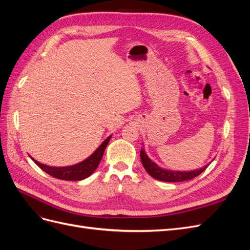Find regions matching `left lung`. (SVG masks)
Wrapping results in <instances>:
<instances>
[{
	"label": "left lung",
	"mask_w": 250,
	"mask_h": 250,
	"mask_svg": "<svg viewBox=\"0 0 250 250\" xmlns=\"http://www.w3.org/2000/svg\"><path fill=\"white\" fill-rule=\"evenodd\" d=\"M141 161L144 166V168L150 174L151 176L157 180H162V181H167V183H177V181H187V180H191L194 177L198 176L199 174H201L204 170L208 168V166H204L203 168L198 169V170H194L190 172H181V171H169V170H165L162 169L161 167L153 163L150 158L147 156L145 153V151L143 149L141 150Z\"/></svg>",
	"instance_id": "8db88e82"
}]
</instances>
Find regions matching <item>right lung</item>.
<instances>
[{"instance_id":"add662e5","label":"right lung","mask_w":250,"mask_h":250,"mask_svg":"<svg viewBox=\"0 0 250 250\" xmlns=\"http://www.w3.org/2000/svg\"><path fill=\"white\" fill-rule=\"evenodd\" d=\"M110 138L111 135H109V137L101 144L99 148H98L88 158H86L85 161H83L77 165L70 166V167H50V166L42 165L33 160L32 157L31 158L42 170H43L53 177L63 180H81L88 177L90 174L97 169L98 166H99L105 148L108 145Z\"/></svg>"}]
</instances>
